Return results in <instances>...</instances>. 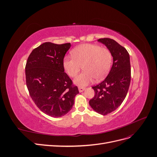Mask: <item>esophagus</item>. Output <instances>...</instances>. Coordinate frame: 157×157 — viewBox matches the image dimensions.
<instances>
[{
    "instance_id": "obj_1",
    "label": "esophagus",
    "mask_w": 157,
    "mask_h": 157,
    "mask_svg": "<svg viewBox=\"0 0 157 157\" xmlns=\"http://www.w3.org/2000/svg\"><path fill=\"white\" fill-rule=\"evenodd\" d=\"M84 89H85V88H84V87H82V86H78V90H79V92H83L84 90Z\"/></svg>"
}]
</instances>
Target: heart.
Masks as SVG:
<instances>
[{"mask_svg": "<svg viewBox=\"0 0 157 157\" xmlns=\"http://www.w3.org/2000/svg\"><path fill=\"white\" fill-rule=\"evenodd\" d=\"M72 57H65L63 61L65 72L71 78L77 76L83 66L84 71L75 78V83L85 86L94 78L103 80L110 71L113 56L105 47L95 44L79 45L71 51Z\"/></svg>", "mask_w": 157, "mask_h": 157, "instance_id": "obj_1", "label": "heart"}]
</instances>
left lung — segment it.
I'll use <instances>...</instances> for the list:
<instances>
[{
  "mask_svg": "<svg viewBox=\"0 0 157 157\" xmlns=\"http://www.w3.org/2000/svg\"><path fill=\"white\" fill-rule=\"evenodd\" d=\"M111 51L113 63L105 79L92 88L94 96L89 101L95 111L103 115L115 111L125 99L131 80L130 55L124 47L109 38L99 39Z\"/></svg>",
  "mask_w": 157,
  "mask_h": 157,
  "instance_id": "1",
  "label": "left lung"
}]
</instances>
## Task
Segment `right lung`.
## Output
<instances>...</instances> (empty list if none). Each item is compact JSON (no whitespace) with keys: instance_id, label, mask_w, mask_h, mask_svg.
I'll return each instance as SVG.
<instances>
[{"instance_id":"right-lung-1","label":"right lung","mask_w":157,"mask_h":157,"mask_svg":"<svg viewBox=\"0 0 157 157\" xmlns=\"http://www.w3.org/2000/svg\"><path fill=\"white\" fill-rule=\"evenodd\" d=\"M70 47V43L44 42L31 52L26 63L30 96L41 111L52 117H61L70 111L79 93L64 72L63 58Z\"/></svg>"}]
</instances>
